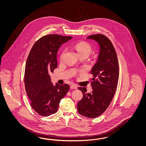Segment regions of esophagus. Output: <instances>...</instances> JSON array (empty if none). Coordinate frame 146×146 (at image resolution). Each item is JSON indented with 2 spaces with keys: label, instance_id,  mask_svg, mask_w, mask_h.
Returning a JSON list of instances; mask_svg holds the SVG:
<instances>
[{
  "label": "esophagus",
  "instance_id": "obj_1",
  "mask_svg": "<svg viewBox=\"0 0 146 146\" xmlns=\"http://www.w3.org/2000/svg\"><path fill=\"white\" fill-rule=\"evenodd\" d=\"M70 88L72 89H78V86L76 84H72L70 85Z\"/></svg>",
  "mask_w": 146,
  "mask_h": 146
}]
</instances>
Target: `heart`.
I'll use <instances>...</instances> for the list:
<instances>
[{
	"instance_id": "heart-1",
	"label": "heart",
	"mask_w": 146,
	"mask_h": 146,
	"mask_svg": "<svg viewBox=\"0 0 146 146\" xmlns=\"http://www.w3.org/2000/svg\"><path fill=\"white\" fill-rule=\"evenodd\" d=\"M75 48L76 49V51L79 55L85 54L89 56L91 51L90 45L86 42H81L77 43L75 45ZM64 52V51H63L61 55V58H62Z\"/></svg>"
}]
</instances>
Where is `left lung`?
Returning a JSON list of instances; mask_svg holds the SVG:
<instances>
[{"mask_svg": "<svg viewBox=\"0 0 146 146\" xmlns=\"http://www.w3.org/2000/svg\"><path fill=\"white\" fill-rule=\"evenodd\" d=\"M87 39L97 42L100 50L97 62L91 70L94 77L91 82L92 91L88 93L86 88H78L83 97L78 103L77 110L83 116L95 118L107 109L114 96L119 78V64L115 50L107 36L96 34Z\"/></svg>", "mask_w": 146, "mask_h": 146, "instance_id": "left-lung-1", "label": "left lung"}]
</instances>
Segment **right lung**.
Instances as JSON below:
<instances>
[{"instance_id": "1", "label": "right lung", "mask_w": 146, "mask_h": 146, "mask_svg": "<svg viewBox=\"0 0 146 146\" xmlns=\"http://www.w3.org/2000/svg\"><path fill=\"white\" fill-rule=\"evenodd\" d=\"M72 38L46 35L35 42L29 52L25 66V89L31 107L42 116L55 113L61 100L70 90L67 84L56 83L54 86L49 73L57 67V54L60 47Z\"/></svg>"}]
</instances>
